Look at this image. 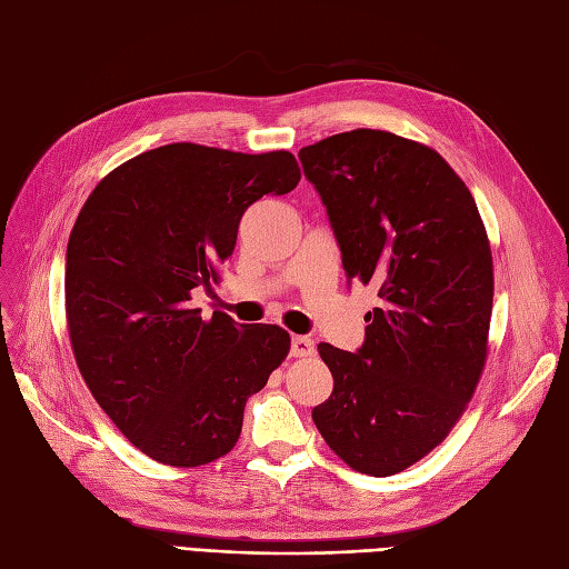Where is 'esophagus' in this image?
<instances>
[{"label":"esophagus","instance_id":"esophagus-1","mask_svg":"<svg viewBox=\"0 0 569 569\" xmlns=\"http://www.w3.org/2000/svg\"><path fill=\"white\" fill-rule=\"evenodd\" d=\"M316 353L313 341L308 337H291V356L295 358H308Z\"/></svg>","mask_w":569,"mask_h":569}]
</instances>
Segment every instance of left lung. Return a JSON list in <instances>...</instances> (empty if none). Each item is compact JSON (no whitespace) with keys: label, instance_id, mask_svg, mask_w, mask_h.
<instances>
[{"label":"left lung","instance_id":"obj_1","mask_svg":"<svg viewBox=\"0 0 569 569\" xmlns=\"http://www.w3.org/2000/svg\"><path fill=\"white\" fill-rule=\"evenodd\" d=\"M349 282L372 284L356 353L318 351L335 377L313 408L349 468L389 477L449 437L487 363L491 247L470 189L435 149L358 128L299 151Z\"/></svg>","mask_w":569,"mask_h":569}]
</instances>
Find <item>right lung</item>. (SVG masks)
Segmentation results:
<instances>
[{
  "label": "right lung",
  "mask_w": 569,
  "mask_h": 569,
  "mask_svg": "<svg viewBox=\"0 0 569 569\" xmlns=\"http://www.w3.org/2000/svg\"><path fill=\"white\" fill-rule=\"evenodd\" d=\"M301 180L289 151L176 142L140 153L84 201L66 251V320L101 410L149 458L199 468L230 453L244 406L289 353L278 325L201 316L239 220Z\"/></svg>",
  "instance_id": "add662e5"
}]
</instances>
